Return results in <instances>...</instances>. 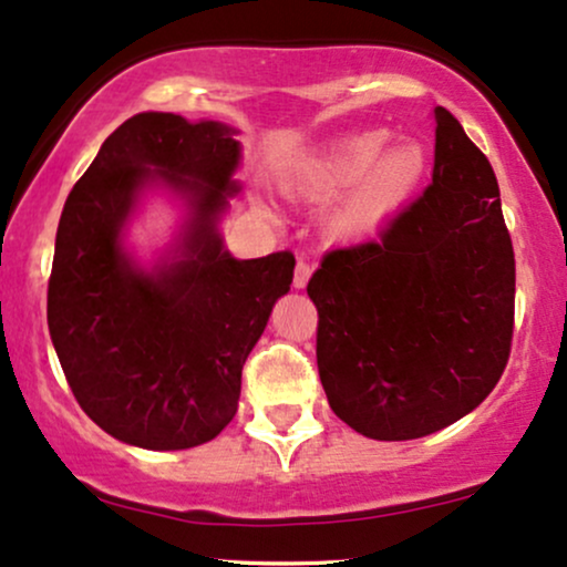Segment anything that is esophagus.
Returning <instances> with one entry per match:
<instances>
[{"mask_svg":"<svg viewBox=\"0 0 567 567\" xmlns=\"http://www.w3.org/2000/svg\"><path fill=\"white\" fill-rule=\"evenodd\" d=\"M309 277H311V264L298 261L296 264V275H292V285H296V288H306Z\"/></svg>","mask_w":567,"mask_h":567,"instance_id":"obj_1","label":"esophagus"}]
</instances>
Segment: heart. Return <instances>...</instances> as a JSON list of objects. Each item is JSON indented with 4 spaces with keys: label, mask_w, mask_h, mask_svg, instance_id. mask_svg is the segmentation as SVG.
Instances as JSON below:
<instances>
[{
    "label": "heart",
    "mask_w": 567,
    "mask_h": 567,
    "mask_svg": "<svg viewBox=\"0 0 567 567\" xmlns=\"http://www.w3.org/2000/svg\"><path fill=\"white\" fill-rule=\"evenodd\" d=\"M386 142V130L349 135L320 157L292 167L285 186L315 202L347 194L330 218V229L341 237L379 229L415 197L429 171V154L419 141L405 138L389 147Z\"/></svg>",
    "instance_id": "1"
}]
</instances>
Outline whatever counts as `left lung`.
Here are the masks:
<instances>
[{"label":"left lung","mask_w":567,"mask_h":567,"mask_svg":"<svg viewBox=\"0 0 567 567\" xmlns=\"http://www.w3.org/2000/svg\"><path fill=\"white\" fill-rule=\"evenodd\" d=\"M432 184L379 243L333 250L306 285L330 408L370 440H415L493 392L512 349L514 250L491 162L434 109Z\"/></svg>","instance_id":"left-lung-1"}]
</instances>
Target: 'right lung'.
Instances as JSON below:
<instances>
[{"instance_id": "1", "label": "right lung", "mask_w": 567, "mask_h": 567, "mask_svg": "<svg viewBox=\"0 0 567 567\" xmlns=\"http://www.w3.org/2000/svg\"><path fill=\"white\" fill-rule=\"evenodd\" d=\"M224 122L130 116L71 188L55 234L48 324L84 413L146 451H186L218 437L237 413L243 365L296 258L239 261L218 220L239 192L243 148ZM148 187L185 202L179 239L146 270L124 234Z\"/></svg>"}]
</instances>
